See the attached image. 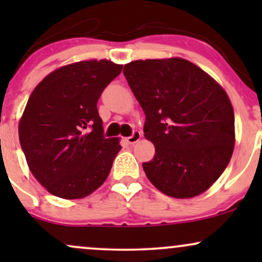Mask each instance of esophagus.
<instances>
[{
	"label": "esophagus",
	"mask_w": 262,
	"mask_h": 262,
	"mask_svg": "<svg viewBox=\"0 0 262 262\" xmlns=\"http://www.w3.org/2000/svg\"><path fill=\"white\" fill-rule=\"evenodd\" d=\"M140 137H141L140 132H139V130H134L133 133H132L130 137L127 138L128 144H134V143H137V141L140 139Z\"/></svg>",
	"instance_id": "1"
}]
</instances>
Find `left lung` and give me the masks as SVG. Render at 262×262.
<instances>
[{
  "instance_id": "left-lung-1",
  "label": "left lung",
  "mask_w": 262,
  "mask_h": 262,
  "mask_svg": "<svg viewBox=\"0 0 262 262\" xmlns=\"http://www.w3.org/2000/svg\"><path fill=\"white\" fill-rule=\"evenodd\" d=\"M145 114L144 133L155 145L143 162L165 194L191 198L223 173L234 150V111L208 74L185 59L137 60L123 69Z\"/></svg>"
}]
</instances>
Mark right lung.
<instances>
[{
	"label": "right lung",
	"instance_id": "right-lung-1",
	"mask_svg": "<svg viewBox=\"0 0 262 262\" xmlns=\"http://www.w3.org/2000/svg\"><path fill=\"white\" fill-rule=\"evenodd\" d=\"M122 71L89 60L53 71L32 92L19 122V141L35 179L54 196H89L106 181L122 146L104 137L97 102Z\"/></svg>",
	"mask_w": 262,
	"mask_h": 262
}]
</instances>
